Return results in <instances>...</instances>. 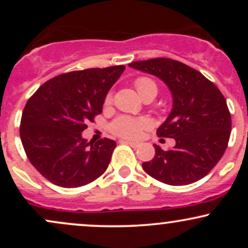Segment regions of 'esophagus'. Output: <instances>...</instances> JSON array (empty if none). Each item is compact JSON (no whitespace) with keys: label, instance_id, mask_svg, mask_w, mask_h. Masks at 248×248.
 <instances>
[{"label":"esophagus","instance_id":"esophagus-1","mask_svg":"<svg viewBox=\"0 0 248 248\" xmlns=\"http://www.w3.org/2000/svg\"><path fill=\"white\" fill-rule=\"evenodd\" d=\"M120 142H121V143H127V144H129V146H130V147H133V148H139V147H140V144H139V143H135V142H132V141L121 140Z\"/></svg>","mask_w":248,"mask_h":248}]
</instances>
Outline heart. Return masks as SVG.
<instances>
[{
  "instance_id": "heart-1",
  "label": "heart",
  "mask_w": 248,
  "mask_h": 248,
  "mask_svg": "<svg viewBox=\"0 0 248 248\" xmlns=\"http://www.w3.org/2000/svg\"><path fill=\"white\" fill-rule=\"evenodd\" d=\"M135 87L140 95L143 94L144 92H147L148 90H152V88L157 91L156 84L149 78H139L135 81ZM110 100H112V96H110V94H108L106 98L107 104L110 102ZM149 121L147 119H135L124 115L113 121V124H110V130L116 134V135L122 136V138L134 139L135 140V139L140 138L142 130L144 128L149 127Z\"/></svg>"
}]
</instances>
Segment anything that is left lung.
<instances>
[{
  "instance_id": "8db88e82",
  "label": "left lung",
  "mask_w": 248,
  "mask_h": 248,
  "mask_svg": "<svg viewBox=\"0 0 248 248\" xmlns=\"http://www.w3.org/2000/svg\"><path fill=\"white\" fill-rule=\"evenodd\" d=\"M128 66L157 77L172 96L171 112L157 135L173 139L176 144L167 152L154 144L155 156L142 163L144 171L169 186H187L205 177L224 155L231 134L224 95L201 72L173 59L154 58Z\"/></svg>"
}]
</instances>
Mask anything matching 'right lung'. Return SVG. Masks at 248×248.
Segmentation results:
<instances>
[{"instance_id": "add662e5", "label": "right lung", "mask_w": 248, "mask_h": 248, "mask_svg": "<svg viewBox=\"0 0 248 248\" xmlns=\"http://www.w3.org/2000/svg\"><path fill=\"white\" fill-rule=\"evenodd\" d=\"M124 69L118 65L64 73L28 100L19 127L22 144L31 164L51 183L78 187L106 171L115 141L92 143L81 133L102 112L108 91Z\"/></svg>"}]
</instances>
